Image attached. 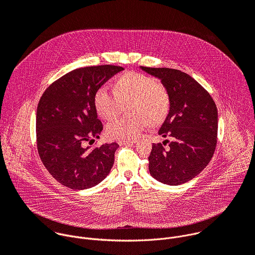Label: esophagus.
<instances>
[{"label":"esophagus","mask_w":255,"mask_h":255,"mask_svg":"<svg viewBox=\"0 0 255 255\" xmlns=\"http://www.w3.org/2000/svg\"><path fill=\"white\" fill-rule=\"evenodd\" d=\"M135 142H136L135 140H119L118 141L119 144H133Z\"/></svg>","instance_id":"esophagus-1"}]
</instances>
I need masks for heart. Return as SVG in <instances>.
<instances>
[{
	"label": "heart",
	"instance_id": "obj_1",
	"mask_svg": "<svg viewBox=\"0 0 255 255\" xmlns=\"http://www.w3.org/2000/svg\"><path fill=\"white\" fill-rule=\"evenodd\" d=\"M96 110L106 120L114 119L128 105L130 114L108 124L106 131L111 138L134 139L148 125L155 127L166 118L170 108L167 88L154 78L130 71L115 84V91L102 86L94 98Z\"/></svg>",
	"mask_w": 255,
	"mask_h": 255
}]
</instances>
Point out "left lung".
Masks as SVG:
<instances>
[{"instance_id":"1","label":"left lung","mask_w":255,"mask_h":255,"mask_svg":"<svg viewBox=\"0 0 255 255\" xmlns=\"http://www.w3.org/2000/svg\"><path fill=\"white\" fill-rule=\"evenodd\" d=\"M141 68L158 78L170 96L168 115L158 131L170 141L152 144L148 157L150 174L165 185L185 184L208 165L214 154L218 133L216 104L184 71L167 67ZM166 142L167 150L163 146Z\"/></svg>"}]
</instances>
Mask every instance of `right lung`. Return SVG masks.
Here are the masks:
<instances>
[{
  "mask_svg": "<svg viewBox=\"0 0 255 255\" xmlns=\"http://www.w3.org/2000/svg\"><path fill=\"white\" fill-rule=\"evenodd\" d=\"M118 65H96L69 71L43 93L36 112V141L40 159L49 173L72 190L97 186L109 174L118 143L91 149L88 141L99 138L95 94L123 70Z\"/></svg>",
  "mask_w": 255,
  "mask_h": 255,
  "instance_id": "obj_1",
  "label": "right lung"
}]
</instances>
